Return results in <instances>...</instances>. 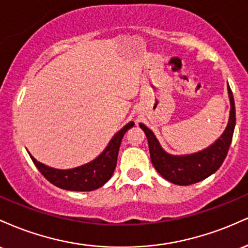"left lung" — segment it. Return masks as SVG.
<instances>
[{
  "label": "left lung",
  "instance_id": "8db88e82",
  "mask_svg": "<svg viewBox=\"0 0 248 248\" xmlns=\"http://www.w3.org/2000/svg\"><path fill=\"white\" fill-rule=\"evenodd\" d=\"M229 91L231 110L226 129L215 143L202 152L186 156L170 155L162 149L157 139L149 128L140 124L146 133L153 166L163 178L178 186H190L203 181L220 168L231 146L235 127V107L231 88Z\"/></svg>",
  "mask_w": 248,
  "mask_h": 248
}]
</instances>
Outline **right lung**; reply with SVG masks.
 Segmentation results:
<instances>
[{
  "label": "right lung",
  "instance_id": "add662e5",
  "mask_svg": "<svg viewBox=\"0 0 248 248\" xmlns=\"http://www.w3.org/2000/svg\"><path fill=\"white\" fill-rule=\"evenodd\" d=\"M133 126L134 122L132 121L119 130L109 141L106 149L95 160L73 169L61 170L50 168L37 161L30 154L29 155L37 169L53 186L70 191H92L104 186L112 177L116 167L122 138L124 133Z\"/></svg>",
  "mask_w": 248,
  "mask_h": 248
}]
</instances>
